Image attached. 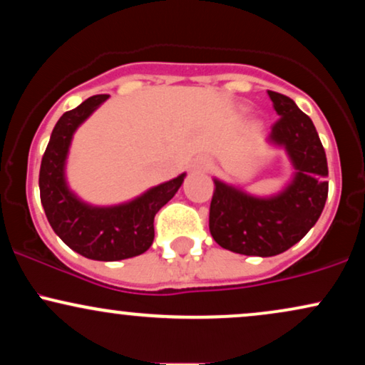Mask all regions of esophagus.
Returning a JSON list of instances; mask_svg holds the SVG:
<instances>
[{
    "mask_svg": "<svg viewBox=\"0 0 365 365\" xmlns=\"http://www.w3.org/2000/svg\"><path fill=\"white\" fill-rule=\"evenodd\" d=\"M209 168H211V159L206 156L197 158L194 161V165H192V170L194 171H207Z\"/></svg>",
    "mask_w": 365,
    "mask_h": 365,
    "instance_id": "obj_1",
    "label": "esophagus"
}]
</instances>
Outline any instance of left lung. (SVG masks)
I'll return each instance as SVG.
<instances>
[{"mask_svg":"<svg viewBox=\"0 0 365 365\" xmlns=\"http://www.w3.org/2000/svg\"><path fill=\"white\" fill-rule=\"evenodd\" d=\"M279 120L267 142L282 148L293 175L282 192L250 195L215 178L209 232L217 245L244 255L271 257L293 247L319 220L328 199V161L312 120L295 101L267 91Z\"/></svg>","mask_w":365,"mask_h":365,"instance_id":"1","label":"left lung"}]
</instances>
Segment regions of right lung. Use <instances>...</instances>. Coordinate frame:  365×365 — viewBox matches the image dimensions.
<instances>
[{
	"label": "right lung",
	"instance_id": "right-lung-1",
	"mask_svg": "<svg viewBox=\"0 0 365 365\" xmlns=\"http://www.w3.org/2000/svg\"><path fill=\"white\" fill-rule=\"evenodd\" d=\"M108 98L92 96L75 110L63 113L39 171L41 202L54 233L75 252L94 261H121L144 254L154 240V216L173 199L185 178V173L178 175L118 206H92L70 190L65 166L75 130Z\"/></svg>",
	"mask_w": 365,
	"mask_h": 365
}]
</instances>
